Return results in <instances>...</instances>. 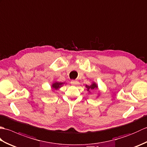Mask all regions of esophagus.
<instances>
[{"label": "esophagus", "instance_id": "esophagus-1", "mask_svg": "<svg viewBox=\"0 0 147 147\" xmlns=\"http://www.w3.org/2000/svg\"><path fill=\"white\" fill-rule=\"evenodd\" d=\"M71 84L73 86H76L78 85L79 82H78V81H77V80H72L71 82Z\"/></svg>", "mask_w": 147, "mask_h": 147}]
</instances>
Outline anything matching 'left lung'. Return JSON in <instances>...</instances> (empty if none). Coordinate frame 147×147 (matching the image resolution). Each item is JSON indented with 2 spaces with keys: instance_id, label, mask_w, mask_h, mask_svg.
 Returning a JSON list of instances; mask_svg holds the SVG:
<instances>
[{
  "instance_id": "obj_1",
  "label": "left lung",
  "mask_w": 147,
  "mask_h": 147,
  "mask_svg": "<svg viewBox=\"0 0 147 147\" xmlns=\"http://www.w3.org/2000/svg\"><path fill=\"white\" fill-rule=\"evenodd\" d=\"M85 87L86 88V90H87V91H88L89 93H91L92 91H93V90L98 89V85H97V84H96V83H95V82H93L92 85H86ZM98 96H99V95H98Z\"/></svg>"
}]
</instances>
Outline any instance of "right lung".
I'll return each mask as SVG.
<instances>
[{"label":"right lung","instance_id":"add662e5","mask_svg":"<svg viewBox=\"0 0 147 147\" xmlns=\"http://www.w3.org/2000/svg\"><path fill=\"white\" fill-rule=\"evenodd\" d=\"M64 84H65V83L55 82H54L52 84L51 88H52V89H53L54 90H57L58 89L60 88L61 87L63 86Z\"/></svg>","mask_w":147,"mask_h":147}]
</instances>
